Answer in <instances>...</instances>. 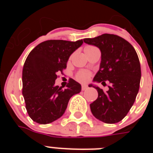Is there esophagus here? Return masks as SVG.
I'll return each mask as SVG.
<instances>
[{"label": "esophagus", "mask_w": 153, "mask_h": 153, "mask_svg": "<svg viewBox=\"0 0 153 153\" xmlns=\"http://www.w3.org/2000/svg\"><path fill=\"white\" fill-rule=\"evenodd\" d=\"M87 88H88V86H86V85H82V90H86Z\"/></svg>", "instance_id": "34e87169"}]
</instances>
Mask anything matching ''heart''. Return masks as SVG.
<instances>
[{
	"instance_id": "1",
	"label": "heart",
	"mask_w": 153,
	"mask_h": 153,
	"mask_svg": "<svg viewBox=\"0 0 153 153\" xmlns=\"http://www.w3.org/2000/svg\"><path fill=\"white\" fill-rule=\"evenodd\" d=\"M92 48H94V47H92V46L86 47L84 49V51L92 49ZM90 76H91V74L90 72L86 71V70H80L76 75V79L80 83H86L87 81L90 80Z\"/></svg>"
}]
</instances>
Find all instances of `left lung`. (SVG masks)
Here are the masks:
<instances>
[{
	"label": "left lung",
	"mask_w": 153,
	"mask_h": 153,
	"mask_svg": "<svg viewBox=\"0 0 153 153\" xmlns=\"http://www.w3.org/2000/svg\"><path fill=\"white\" fill-rule=\"evenodd\" d=\"M83 41L101 51L100 70L93 82L109 83L106 92L89 85L98 92V98L90 105L92 113L105 123H117L129 113L140 89L141 67L137 53L129 42L117 35L104 33Z\"/></svg>",
	"instance_id": "1"
}]
</instances>
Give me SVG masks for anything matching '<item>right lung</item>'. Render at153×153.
I'll return each mask as SVG.
<instances>
[{"label": "right lung", "instance_id": "add662e5", "mask_svg": "<svg viewBox=\"0 0 153 153\" xmlns=\"http://www.w3.org/2000/svg\"><path fill=\"white\" fill-rule=\"evenodd\" d=\"M83 43V40H46L27 56L23 67L22 93L28 115L34 122L48 124L60 118L71 97L81 91V85L74 79H69L65 90L56 86L55 80Z\"/></svg>", "mask_w": 153, "mask_h": 153}]
</instances>
